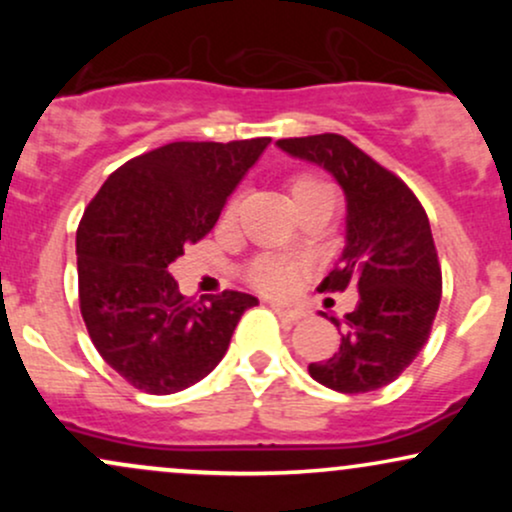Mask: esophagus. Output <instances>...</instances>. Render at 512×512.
I'll return each mask as SVG.
<instances>
[{
    "instance_id": "1",
    "label": "esophagus",
    "mask_w": 512,
    "mask_h": 512,
    "mask_svg": "<svg viewBox=\"0 0 512 512\" xmlns=\"http://www.w3.org/2000/svg\"><path fill=\"white\" fill-rule=\"evenodd\" d=\"M272 310L276 315L284 317V320H289V322H298L301 317H305L303 308H289V305H281V303H272Z\"/></svg>"
}]
</instances>
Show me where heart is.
Here are the masks:
<instances>
[{
    "label": "heart",
    "mask_w": 512,
    "mask_h": 512,
    "mask_svg": "<svg viewBox=\"0 0 512 512\" xmlns=\"http://www.w3.org/2000/svg\"><path fill=\"white\" fill-rule=\"evenodd\" d=\"M293 204L303 202L305 197L315 195V192L327 190L325 182H320L313 175H296L289 185ZM238 211V202L231 199L226 207V219H233ZM301 262L286 260V257H274V255H260L257 260H252L248 267V281L255 286L257 291L269 293V296H284L293 289L298 274H301Z\"/></svg>",
    "instance_id": "b5f03b06"
}]
</instances>
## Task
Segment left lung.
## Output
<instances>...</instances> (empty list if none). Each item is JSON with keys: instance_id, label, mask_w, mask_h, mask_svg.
Returning <instances> with one entry per match:
<instances>
[{"instance_id": "left-lung-1", "label": "left lung", "mask_w": 512, "mask_h": 512, "mask_svg": "<svg viewBox=\"0 0 512 512\" xmlns=\"http://www.w3.org/2000/svg\"><path fill=\"white\" fill-rule=\"evenodd\" d=\"M276 146L325 168L346 197V245L320 291L356 286L358 305L342 322L332 317L342 344L310 363V378L344 395L380 390L419 356L438 313L443 276L426 211L395 173L342 134Z\"/></svg>"}]
</instances>
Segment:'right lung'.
Returning a JSON list of instances; mask_svg holds the SVG:
<instances>
[{
	"mask_svg": "<svg viewBox=\"0 0 512 512\" xmlns=\"http://www.w3.org/2000/svg\"><path fill=\"white\" fill-rule=\"evenodd\" d=\"M272 139L173 142L120 166L76 231L79 305L103 361L149 395H173L219 366L250 293L192 301L168 264L219 221Z\"/></svg>",
	"mask_w": 512,
	"mask_h": 512,
	"instance_id": "1",
	"label": "right lung"
}]
</instances>
